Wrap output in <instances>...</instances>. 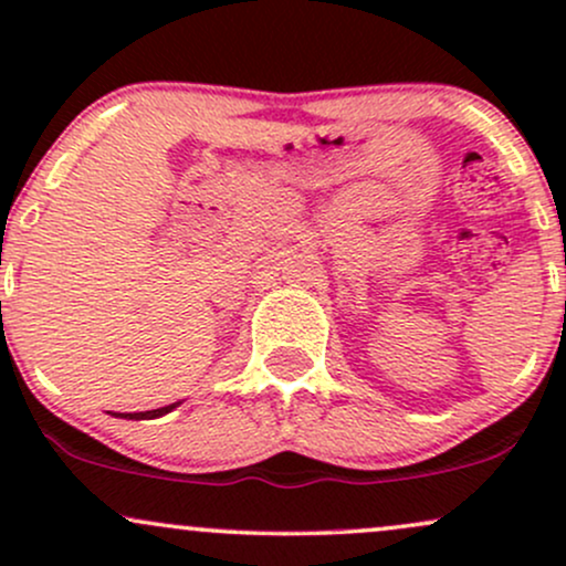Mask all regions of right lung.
<instances>
[{
    "instance_id": "right-lung-1",
    "label": "right lung",
    "mask_w": 566,
    "mask_h": 566,
    "mask_svg": "<svg viewBox=\"0 0 566 566\" xmlns=\"http://www.w3.org/2000/svg\"><path fill=\"white\" fill-rule=\"evenodd\" d=\"M178 405H180V401H175V405H167V407H159V409H148V412H125V415L119 412V415H122V418H127V420H154V418H161V415L172 412V409Z\"/></svg>"
}]
</instances>
